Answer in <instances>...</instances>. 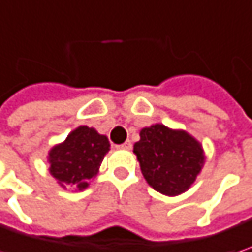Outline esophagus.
Here are the masks:
<instances>
[{"instance_id":"obj_1","label":"esophagus","mask_w":252,"mask_h":252,"mask_svg":"<svg viewBox=\"0 0 252 252\" xmlns=\"http://www.w3.org/2000/svg\"><path fill=\"white\" fill-rule=\"evenodd\" d=\"M131 146H132V144H131V141H129V140H128V141H126V143H124V144H121V146H120V149L129 150V149H131Z\"/></svg>"}]
</instances>
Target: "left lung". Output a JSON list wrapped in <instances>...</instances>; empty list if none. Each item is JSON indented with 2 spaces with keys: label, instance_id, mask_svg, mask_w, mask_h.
<instances>
[{
  "label": "left lung",
  "instance_id": "left-lung-1",
  "mask_svg": "<svg viewBox=\"0 0 252 252\" xmlns=\"http://www.w3.org/2000/svg\"><path fill=\"white\" fill-rule=\"evenodd\" d=\"M134 154L150 186L166 196L190 189L202 172L206 156L203 146L185 129L153 124L140 131Z\"/></svg>",
  "mask_w": 252,
  "mask_h": 252
}]
</instances>
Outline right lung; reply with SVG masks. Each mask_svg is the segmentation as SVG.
<instances>
[{"instance_id":"add662e5","label":"right lung","mask_w":252,"mask_h":252,"mask_svg":"<svg viewBox=\"0 0 252 252\" xmlns=\"http://www.w3.org/2000/svg\"><path fill=\"white\" fill-rule=\"evenodd\" d=\"M109 147L106 135L92 126H79L69 132L64 141L49 150V173L64 190H85L99 173Z\"/></svg>"}]
</instances>
